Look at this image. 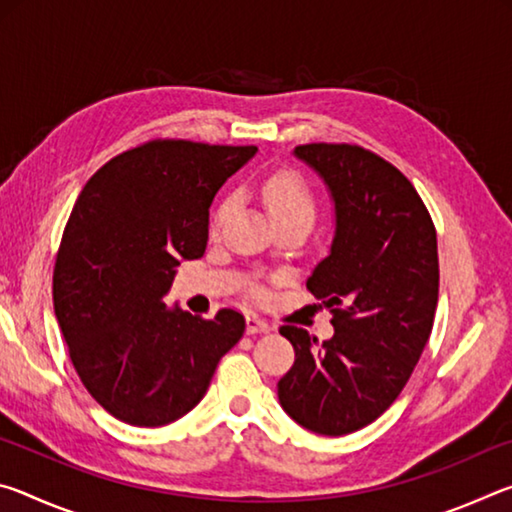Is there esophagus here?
I'll use <instances>...</instances> for the list:
<instances>
[{"mask_svg":"<svg viewBox=\"0 0 512 512\" xmlns=\"http://www.w3.org/2000/svg\"><path fill=\"white\" fill-rule=\"evenodd\" d=\"M246 332L248 334H266V332H271V325H268L264 318H259L257 314H246Z\"/></svg>","mask_w":512,"mask_h":512,"instance_id":"esophagus-1","label":"esophagus"}]
</instances>
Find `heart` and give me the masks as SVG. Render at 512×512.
Masks as SVG:
<instances>
[{
    "instance_id": "obj_1",
    "label": "heart",
    "mask_w": 512,
    "mask_h": 512,
    "mask_svg": "<svg viewBox=\"0 0 512 512\" xmlns=\"http://www.w3.org/2000/svg\"><path fill=\"white\" fill-rule=\"evenodd\" d=\"M264 198L271 216H287V214H309L314 216V198H311L307 185L302 183L293 173H275L264 183ZM232 201H225L216 207L214 212V228H219L225 214L230 212Z\"/></svg>"
}]
</instances>
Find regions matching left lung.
<instances>
[{
  "instance_id": "1",
  "label": "left lung",
  "mask_w": 512,
  "mask_h": 512,
  "mask_svg": "<svg viewBox=\"0 0 512 512\" xmlns=\"http://www.w3.org/2000/svg\"><path fill=\"white\" fill-rule=\"evenodd\" d=\"M293 155L334 203L329 253L307 289L332 311L334 336L282 325L296 350L277 381L289 418L320 436H345L391 406L429 341L438 305L436 228L393 164L352 144H305Z\"/></svg>"
}]
</instances>
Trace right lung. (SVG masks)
I'll use <instances>...</instances> for the list:
<instances>
[{
	"instance_id": "obj_1",
	"label": "right lung",
	"mask_w": 512,
	"mask_h": 512,
	"mask_svg": "<svg viewBox=\"0 0 512 512\" xmlns=\"http://www.w3.org/2000/svg\"><path fill=\"white\" fill-rule=\"evenodd\" d=\"M257 146L155 140L112 158L83 187L60 241L54 311L83 386L133 427H164L203 400L246 320H212L164 298L203 257L210 205Z\"/></svg>"
}]
</instances>
